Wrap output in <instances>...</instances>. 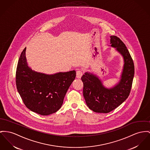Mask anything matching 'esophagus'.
<instances>
[{"label":"esophagus","instance_id":"esophagus-1","mask_svg":"<svg viewBox=\"0 0 150 150\" xmlns=\"http://www.w3.org/2000/svg\"><path fill=\"white\" fill-rule=\"evenodd\" d=\"M83 73V70H81V69L77 70V72H76V77H77V78L80 79L81 77V76H82Z\"/></svg>","mask_w":150,"mask_h":150}]
</instances>
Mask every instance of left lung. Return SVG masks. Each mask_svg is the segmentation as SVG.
<instances>
[{
	"label": "left lung",
	"mask_w": 150,
	"mask_h": 150,
	"mask_svg": "<svg viewBox=\"0 0 150 150\" xmlns=\"http://www.w3.org/2000/svg\"><path fill=\"white\" fill-rule=\"evenodd\" d=\"M110 38L111 47L115 48L124 60L120 82L109 89L93 73L85 72L81 77L86 103L90 110L96 112L108 113L126 100L130 94L134 76V62L125 44L115 36H111Z\"/></svg>",
	"instance_id": "obj_1"
}]
</instances>
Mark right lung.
<instances>
[{
    "instance_id": "add662e5",
    "label": "right lung",
    "mask_w": 150,
    "mask_h": 150,
    "mask_svg": "<svg viewBox=\"0 0 150 150\" xmlns=\"http://www.w3.org/2000/svg\"><path fill=\"white\" fill-rule=\"evenodd\" d=\"M26 48L18 61L16 72L18 91L25 106L42 115L60 109L65 96L76 76L75 70L46 74L32 70L25 57Z\"/></svg>"
}]
</instances>
